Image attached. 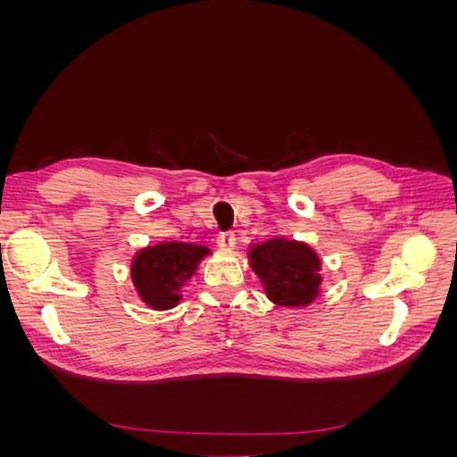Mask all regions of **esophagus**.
I'll return each mask as SVG.
<instances>
[{
  "instance_id": "esophagus-1",
  "label": "esophagus",
  "mask_w": 457,
  "mask_h": 457,
  "mask_svg": "<svg viewBox=\"0 0 457 457\" xmlns=\"http://www.w3.org/2000/svg\"><path fill=\"white\" fill-rule=\"evenodd\" d=\"M219 242H220V245H225V247H234V244H237V234H234L232 230L220 232L219 234Z\"/></svg>"
}]
</instances>
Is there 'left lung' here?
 <instances>
[{"instance_id":"1","label":"left lung","mask_w":457,"mask_h":457,"mask_svg":"<svg viewBox=\"0 0 457 457\" xmlns=\"http://www.w3.org/2000/svg\"><path fill=\"white\" fill-rule=\"evenodd\" d=\"M250 265L267 297L282 307H307L322 284L320 259L303 242L280 237L261 242L250 252Z\"/></svg>"}]
</instances>
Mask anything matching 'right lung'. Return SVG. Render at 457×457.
Wrapping results in <instances>:
<instances>
[{
	"instance_id": "add662e5",
	"label": "right lung",
	"mask_w": 457,
	"mask_h": 457,
	"mask_svg": "<svg viewBox=\"0 0 457 457\" xmlns=\"http://www.w3.org/2000/svg\"><path fill=\"white\" fill-rule=\"evenodd\" d=\"M207 253L210 247L188 242H162L145 247L131 265L137 294L150 309H173L181 301V287Z\"/></svg>"
}]
</instances>
